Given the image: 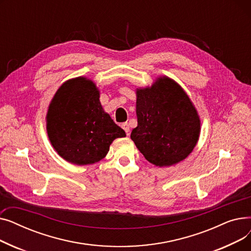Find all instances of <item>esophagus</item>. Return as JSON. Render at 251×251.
<instances>
[{
  "mask_svg": "<svg viewBox=\"0 0 251 251\" xmlns=\"http://www.w3.org/2000/svg\"><path fill=\"white\" fill-rule=\"evenodd\" d=\"M122 128L124 129V131H125L127 135L130 134V127H129L128 123H123V124H122Z\"/></svg>",
  "mask_w": 251,
  "mask_h": 251,
  "instance_id": "esophagus-1",
  "label": "esophagus"
}]
</instances>
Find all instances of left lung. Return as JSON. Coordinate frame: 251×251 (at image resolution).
Listing matches in <instances>:
<instances>
[{"label": "left lung", "instance_id": "1", "mask_svg": "<svg viewBox=\"0 0 251 251\" xmlns=\"http://www.w3.org/2000/svg\"><path fill=\"white\" fill-rule=\"evenodd\" d=\"M137 127L131 139L146 159L157 167L185 160L201 134V118L180 84L159 76L151 86L136 88Z\"/></svg>", "mask_w": 251, "mask_h": 251}]
</instances>
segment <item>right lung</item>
Returning a JSON list of instances; mask_svg holds the SVG:
<instances>
[{
  "label": "right lung",
  "instance_id": "add662e5",
  "mask_svg": "<svg viewBox=\"0 0 251 251\" xmlns=\"http://www.w3.org/2000/svg\"><path fill=\"white\" fill-rule=\"evenodd\" d=\"M46 121L51 147L65 161L79 166L100 162L116 138L126 136L104 112L97 84L84 76L69 79L58 88Z\"/></svg>",
  "mask_w": 251,
  "mask_h": 251
}]
</instances>
